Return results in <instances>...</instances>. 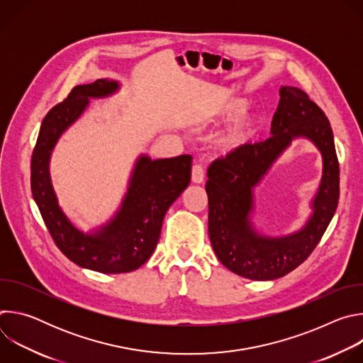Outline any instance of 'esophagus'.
<instances>
[{
    "mask_svg": "<svg viewBox=\"0 0 363 363\" xmlns=\"http://www.w3.org/2000/svg\"><path fill=\"white\" fill-rule=\"evenodd\" d=\"M203 178H205V174H203V168L201 165H194L192 167V172H191V179L194 184H202L203 182Z\"/></svg>",
    "mask_w": 363,
    "mask_h": 363,
    "instance_id": "34e87169",
    "label": "esophagus"
}]
</instances>
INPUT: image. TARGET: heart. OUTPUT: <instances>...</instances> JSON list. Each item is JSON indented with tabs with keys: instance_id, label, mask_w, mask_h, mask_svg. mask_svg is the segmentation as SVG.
I'll use <instances>...</instances> for the list:
<instances>
[{
	"instance_id": "obj_1",
	"label": "heart",
	"mask_w": 363,
	"mask_h": 363,
	"mask_svg": "<svg viewBox=\"0 0 363 363\" xmlns=\"http://www.w3.org/2000/svg\"><path fill=\"white\" fill-rule=\"evenodd\" d=\"M245 101L240 97H230L216 103L202 113L201 121L205 123H217L233 118L216 135L214 146L223 153H231L245 146L260 129L262 116L251 109H242Z\"/></svg>"
}]
</instances>
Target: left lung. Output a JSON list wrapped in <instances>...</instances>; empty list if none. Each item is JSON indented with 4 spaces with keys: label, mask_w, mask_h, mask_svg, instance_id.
<instances>
[{
    "label": "left lung",
    "mask_w": 363,
    "mask_h": 363,
    "mask_svg": "<svg viewBox=\"0 0 363 363\" xmlns=\"http://www.w3.org/2000/svg\"><path fill=\"white\" fill-rule=\"evenodd\" d=\"M272 136L245 145L208 168V234L218 260L250 280H274L298 267L312 254L332 221L339 201V162L325 112L291 86L280 87ZM307 138L321 152L323 178L311 206L313 214L297 232L283 238L258 233L250 221L255 186L259 184L294 138Z\"/></svg>",
    "instance_id": "8db88e82"
}]
</instances>
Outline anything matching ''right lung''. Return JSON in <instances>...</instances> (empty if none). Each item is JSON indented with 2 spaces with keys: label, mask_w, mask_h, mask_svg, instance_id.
<instances>
[{
  "label": "right lung",
  "mask_w": 363,
  "mask_h": 363,
  "mask_svg": "<svg viewBox=\"0 0 363 363\" xmlns=\"http://www.w3.org/2000/svg\"><path fill=\"white\" fill-rule=\"evenodd\" d=\"M119 89V82L112 79L76 86L45 115L31 158V192L50 235L70 262L103 274L129 273L149 260L167 211L191 181V155L150 160L142 153L119 210L106 224L84 233L70 221L51 182V153L60 136L87 109L90 99L109 97Z\"/></svg>",
  "instance_id": "right-lung-1"
}]
</instances>
